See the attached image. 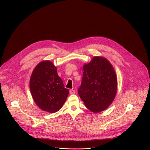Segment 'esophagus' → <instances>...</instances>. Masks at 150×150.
<instances>
[{"mask_svg":"<svg viewBox=\"0 0 150 150\" xmlns=\"http://www.w3.org/2000/svg\"><path fill=\"white\" fill-rule=\"evenodd\" d=\"M69 93L71 94H74L75 93V91L74 90H69Z\"/></svg>","mask_w":150,"mask_h":150,"instance_id":"obj_1","label":"esophagus"}]
</instances>
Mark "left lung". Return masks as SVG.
<instances>
[{
  "label": "left lung",
  "instance_id": "obj_1",
  "mask_svg": "<svg viewBox=\"0 0 150 150\" xmlns=\"http://www.w3.org/2000/svg\"><path fill=\"white\" fill-rule=\"evenodd\" d=\"M83 75L78 93L86 108L94 113L105 110L117 93V80L115 69L104 57H94L83 66Z\"/></svg>",
  "mask_w": 150,
  "mask_h": 150
}]
</instances>
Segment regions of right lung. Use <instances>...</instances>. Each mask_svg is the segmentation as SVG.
<instances>
[{"mask_svg": "<svg viewBox=\"0 0 150 150\" xmlns=\"http://www.w3.org/2000/svg\"><path fill=\"white\" fill-rule=\"evenodd\" d=\"M30 88L33 98L39 108L53 113L65 103L69 90L64 87L57 68L49 60L39 63L31 74Z\"/></svg>", "mask_w": 150, "mask_h": 150, "instance_id": "obj_1", "label": "right lung"}]
</instances>
